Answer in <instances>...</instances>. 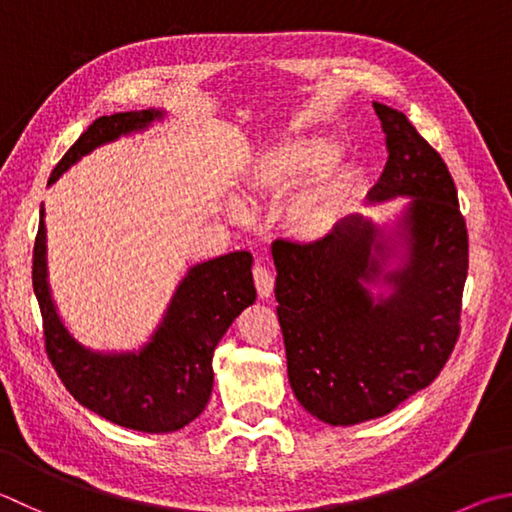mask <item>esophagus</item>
I'll list each match as a JSON object with an SVG mask.
<instances>
[{"instance_id": "esophagus-1", "label": "esophagus", "mask_w": 512, "mask_h": 512, "mask_svg": "<svg viewBox=\"0 0 512 512\" xmlns=\"http://www.w3.org/2000/svg\"><path fill=\"white\" fill-rule=\"evenodd\" d=\"M253 280H255V286H257V295L262 297V300H268V297L273 295V288H275L273 273L268 271L266 266L257 264V266L253 268Z\"/></svg>"}]
</instances>
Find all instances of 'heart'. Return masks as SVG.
I'll return each instance as SVG.
<instances>
[{
  "instance_id": "b5f03b06",
  "label": "heart",
  "mask_w": 512,
  "mask_h": 512,
  "mask_svg": "<svg viewBox=\"0 0 512 512\" xmlns=\"http://www.w3.org/2000/svg\"><path fill=\"white\" fill-rule=\"evenodd\" d=\"M342 143L324 132L284 134L257 147L241 176L250 203L282 197L280 221L300 244H320L338 232L360 192V170L338 159Z\"/></svg>"
}]
</instances>
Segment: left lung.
I'll return each instance as SVG.
<instances>
[{"mask_svg": "<svg viewBox=\"0 0 512 512\" xmlns=\"http://www.w3.org/2000/svg\"><path fill=\"white\" fill-rule=\"evenodd\" d=\"M374 109L389 159L367 201H410L383 224L349 215L320 244H273L288 383L327 425L396 410L439 376L459 336L468 232L457 188L403 111Z\"/></svg>", "mask_w": 512, "mask_h": 512, "instance_id": "left-lung-1", "label": "left lung"}]
</instances>
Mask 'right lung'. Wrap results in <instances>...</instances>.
I'll return each instance as SVG.
<instances>
[{
  "label": "right lung",
  "mask_w": 512,
  "mask_h": 512,
  "mask_svg": "<svg viewBox=\"0 0 512 512\" xmlns=\"http://www.w3.org/2000/svg\"><path fill=\"white\" fill-rule=\"evenodd\" d=\"M165 116V109L152 107L96 118L55 165L49 185L96 147L141 134ZM250 266L248 250L190 266L150 340L127 351L91 349L73 336L55 306L42 206L33 248V291L42 311L46 353L64 387L87 410L136 432L167 434L192 423L210 401L215 347L237 315L255 304Z\"/></svg>",
  "instance_id": "right-lung-1"
}]
</instances>
